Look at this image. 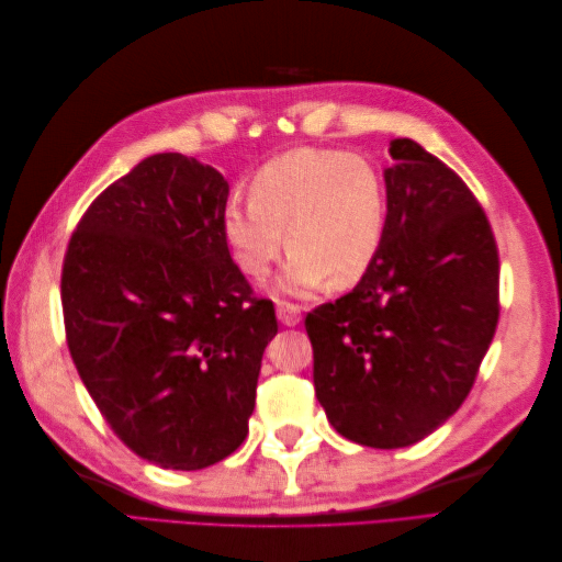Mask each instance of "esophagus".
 Instances as JSON below:
<instances>
[{
	"mask_svg": "<svg viewBox=\"0 0 562 562\" xmlns=\"http://www.w3.org/2000/svg\"><path fill=\"white\" fill-rule=\"evenodd\" d=\"M278 321L282 326H296L302 321V308L290 302H280L278 304Z\"/></svg>",
	"mask_w": 562,
	"mask_h": 562,
	"instance_id": "esophagus-1",
	"label": "esophagus"
}]
</instances>
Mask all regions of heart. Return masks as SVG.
<instances>
[{"label": "heart", "mask_w": 562, "mask_h": 562, "mask_svg": "<svg viewBox=\"0 0 562 562\" xmlns=\"http://www.w3.org/2000/svg\"><path fill=\"white\" fill-rule=\"evenodd\" d=\"M248 200L224 207V244L254 282L268 278L288 246L292 256L278 280L280 294L308 296L326 282L350 290L374 268L386 241V181L360 154L284 151L254 173Z\"/></svg>", "instance_id": "heart-1"}]
</instances>
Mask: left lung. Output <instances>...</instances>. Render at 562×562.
<instances>
[{
    "instance_id": "obj_1",
    "label": "left lung",
    "mask_w": 562,
    "mask_h": 562,
    "mask_svg": "<svg viewBox=\"0 0 562 562\" xmlns=\"http://www.w3.org/2000/svg\"><path fill=\"white\" fill-rule=\"evenodd\" d=\"M389 154L384 248L304 324L328 423L372 449L411 447L459 411L499 316V258L479 200L415 139H393Z\"/></svg>"
}]
</instances>
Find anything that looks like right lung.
<instances>
[{
  "label": "right lung",
  "instance_id": "obj_1",
  "mask_svg": "<svg viewBox=\"0 0 562 562\" xmlns=\"http://www.w3.org/2000/svg\"><path fill=\"white\" fill-rule=\"evenodd\" d=\"M226 198L217 169L154 154L91 202L65 256L71 360L117 439L161 469L241 447L278 333L224 244Z\"/></svg>",
  "mask_w": 562,
  "mask_h": 562
}]
</instances>
